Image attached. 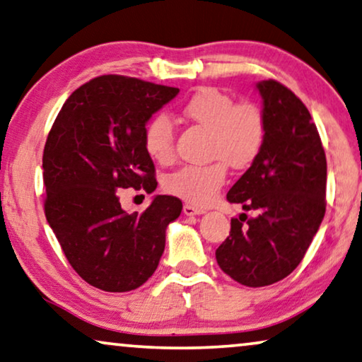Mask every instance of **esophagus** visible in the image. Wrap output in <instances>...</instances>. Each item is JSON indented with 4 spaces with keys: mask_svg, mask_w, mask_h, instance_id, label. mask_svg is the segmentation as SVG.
I'll return each instance as SVG.
<instances>
[{
    "mask_svg": "<svg viewBox=\"0 0 362 362\" xmlns=\"http://www.w3.org/2000/svg\"><path fill=\"white\" fill-rule=\"evenodd\" d=\"M183 213H185L187 216H197V214H203L204 209L203 208H198V206H193V204H185L183 206Z\"/></svg>",
    "mask_w": 362,
    "mask_h": 362,
    "instance_id": "34e87169",
    "label": "esophagus"
}]
</instances>
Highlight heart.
<instances>
[{"instance_id": "b5f03b06", "label": "heart", "mask_w": 362, "mask_h": 362, "mask_svg": "<svg viewBox=\"0 0 362 362\" xmlns=\"http://www.w3.org/2000/svg\"><path fill=\"white\" fill-rule=\"evenodd\" d=\"M188 122L208 129V156L218 158L204 165H183L165 179V190L187 203H211L228 179V165L245 169L258 158L265 143V117L253 102H235L214 88H202L182 105ZM144 149L160 164L174 159L175 132L170 118L158 113L144 128Z\"/></svg>"}]
</instances>
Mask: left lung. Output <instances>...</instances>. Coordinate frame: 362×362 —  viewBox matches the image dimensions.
Wrapping results in <instances>:
<instances>
[{
    "instance_id": "8db88e82",
    "label": "left lung",
    "mask_w": 362,
    "mask_h": 362,
    "mask_svg": "<svg viewBox=\"0 0 362 362\" xmlns=\"http://www.w3.org/2000/svg\"><path fill=\"white\" fill-rule=\"evenodd\" d=\"M263 100L265 143L228 193L253 218L230 219L216 250L234 281L260 288L281 281L299 265L325 216L327 159L307 107L278 81L257 83Z\"/></svg>"
}]
</instances>
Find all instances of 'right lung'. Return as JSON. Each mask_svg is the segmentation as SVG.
Here are the masks:
<instances>
[{
    "mask_svg": "<svg viewBox=\"0 0 362 362\" xmlns=\"http://www.w3.org/2000/svg\"><path fill=\"white\" fill-rule=\"evenodd\" d=\"M179 94L177 88L104 74L64 102L43 149L45 216L69 265L86 283L127 293L153 276L165 229L182 213L175 197L156 195L143 213H127L122 188L154 192L144 128Z\"/></svg>",
    "mask_w": 362,
    "mask_h": 362,
    "instance_id": "obj_1",
    "label": "right lung"
}]
</instances>
